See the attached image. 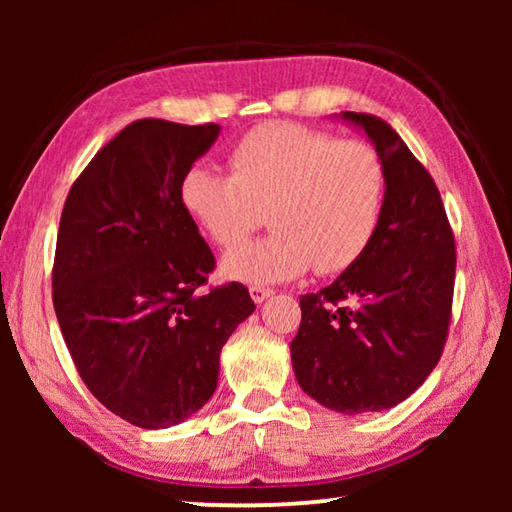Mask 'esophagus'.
<instances>
[{"instance_id":"esophagus-1","label":"esophagus","mask_w":512,"mask_h":512,"mask_svg":"<svg viewBox=\"0 0 512 512\" xmlns=\"http://www.w3.org/2000/svg\"><path fill=\"white\" fill-rule=\"evenodd\" d=\"M273 289H268V287H259V284H255V287H250V298H253L257 305L259 302H264V300H268V298H273Z\"/></svg>"}]
</instances>
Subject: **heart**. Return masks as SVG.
Wrapping results in <instances>:
<instances>
[{"label":"heart","instance_id":"heart-1","mask_svg":"<svg viewBox=\"0 0 512 512\" xmlns=\"http://www.w3.org/2000/svg\"><path fill=\"white\" fill-rule=\"evenodd\" d=\"M228 164L230 173L194 164L180 180V205L216 246L246 239L268 207L273 230L223 257L228 280L287 282L311 266L339 273L368 248L384 198V169L368 144L266 124L241 137Z\"/></svg>","mask_w":512,"mask_h":512}]
</instances>
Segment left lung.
I'll list each match as a JSON object with an SVG mask.
<instances>
[{
    "mask_svg": "<svg viewBox=\"0 0 512 512\" xmlns=\"http://www.w3.org/2000/svg\"><path fill=\"white\" fill-rule=\"evenodd\" d=\"M339 119L366 133L384 169L368 248L318 293L300 296L291 363L302 391L345 415L404 402L429 377L452 316L456 246L440 192L386 121Z\"/></svg>",
    "mask_w": 512,
    "mask_h": 512,
    "instance_id": "1",
    "label": "left lung"
}]
</instances>
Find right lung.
<instances>
[{
	"label": "right lung",
	"instance_id": "obj_1",
	"mask_svg": "<svg viewBox=\"0 0 512 512\" xmlns=\"http://www.w3.org/2000/svg\"><path fill=\"white\" fill-rule=\"evenodd\" d=\"M219 133L133 121L76 178L60 216V332L90 393L142 429L203 409L221 348L255 311L244 284L198 291L214 255L180 205V180Z\"/></svg>",
	"mask_w": 512,
	"mask_h": 512
}]
</instances>
